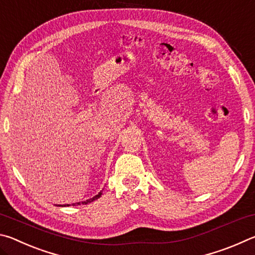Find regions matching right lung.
Masks as SVG:
<instances>
[{"instance_id":"right-lung-1","label":"right lung","mask_w":255,"mask_h":255,"mask_svg":"<svg viewBox=\"0 0 255 255\" xmlns=\"http://www.w3.org/2000/svg\"><path fill=\"white\" fill-rule=\"evenodd\" d=\"M101 195H102V191L101 192H99L97 196H94L93 198H91V199H88V200H85V201H82V202H76V204H73V206H75V205H88L89 202H92V201H94V200H97L98 198H100L101 197ZM67 206H70V205H67Z\"/></svg>"}]
</instances>
